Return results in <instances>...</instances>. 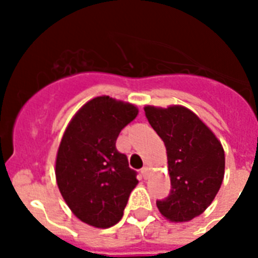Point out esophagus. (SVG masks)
<instances>
[{
    "mask_svg": "<svg viewBox=\"0 0 258 258\" xmlns=\"http://www.w3.org/2000/svg\"><path fill=\"white\" fill-rule=\"evenodd\" d=\"M149 172H150V169L149 167H147V166H145V167H143V169L141 170V174H142V176H143V178H147V176H149Z\"/></svg>",
    "mask_w": 258,
    "mask_h": 258,
    "instance_id": "esophagus-1",
    "label": "esophagus"
}]
</instances>
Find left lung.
<instances>
[{"instance_id":"8db88e82","label":"left lung","mask_w":258,"mask_h":258,"mask_svg":"<svg viewBox=\"0 0 258 258\" xmlns=\"http://www.w3.org/2000/svg\"><path fill=\"white\" fill-rule=\"evenodd\" d=\"M147 120L167 153L171 191L157 201L159 212L171 222H187L209 208L225 174V153L212 130L183 105L167 108L146 105Z\"/></svg>"}]
</instances>
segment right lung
<instances>
[{
	"label": "right lung",
	"mask_w": 258,
	"mask_h": 258,
	"mask_svg": "<svg viewBox=\"0 0 258 258\" xmlns=\"http://www.w3.org/2000/svg\"><path fill=\"white\" fill-rule=\"evenodd\" d=\"M137 105L109 96L87 101L67 125L56 157V180L79 220L107 229L123 217L138 184L137 172L117 151L119 133L138 115Z\"/></svg>",
	"instance_id": "1"
}]
</instances>
